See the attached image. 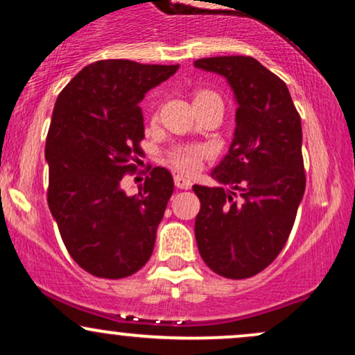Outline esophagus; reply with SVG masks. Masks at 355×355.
<instances>
[{"label": "esophagus", "mask_w": 355, "mask_h": 355, "mask_svg": "<svg viewBox=\"0 0 355 355\" xmlns=\"http://www.w3.org/2000/svg\"><path fill=\"white\" fill-rule=\"evenodd\" d=\"M175 185L178 187V189H183V190H189L191 187V180L190 178H185L183 175H175Z\"/></svg>", "instance_id": "34e87169"}]
</instances>
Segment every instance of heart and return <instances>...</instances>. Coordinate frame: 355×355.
<instances>
[{
    "label": "heart",
    "mask_w": 355,
    "mask_h": 355,
    "mask_svg": "<svg viewBox=\"0 0 355 355\" xmlns=\"http://www.w3.org/2000/svg\"><path fill=\"white\" fill-rule=\"evenodd\" d=\"M207 96H217L210 92H200L197 95L195 100H200V98H207ZM203 148L200 146H177L170 152V162L177 170L185 173H191L200 166V162L203 158Z\"/></svg>",
    "instance_id": "1"
}]
</instances>
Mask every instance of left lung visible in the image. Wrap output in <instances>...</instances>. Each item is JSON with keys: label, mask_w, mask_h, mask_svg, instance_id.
I'll return each instance as SVG.
<instances>
[{"label": "left lung", "mask_w": 355, "mask_h": 355, "mask_svg": "<svg viewBox=\"0 0 355 355\" xmlns=\"http://www.w3.org/2000/svg\"><path fill=\"white\" fill-rule=\"evenodd\" d=\"M195 68L223 76L237 103L230 148L210 173L220 185H193L195 239L215 274L247 279L274 262L294 227L305 191L302 123L287 85L252 56L202 58Z\"/></svg>", "instance_id": "obj_1"}]
</instances>
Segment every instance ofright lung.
I'll return each instance as SVG.
<instances>
[{
  "instance_id": "obj_1",
  "label": "right lung",
  "mask_w": 355,
  "mask_h": 355,
  "mask_svg": "<svg viewBox=\"0 0 355 355\" xmlns=\"http://www.w3.org/2000/svg\"><path fill=\"white\" fill-rule=\"evenodd\" d=\"M178 64L100 60L56 98L48 130V207L64 247L92 275L123 279L148 262L173 178L155 166L128 197L121 178L145 138L140 103Z\"/></svg>"
}]
</instances>
